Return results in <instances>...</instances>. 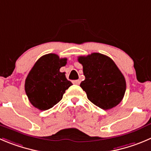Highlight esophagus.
Returning <instances> with one entry per match:
<instances>
[{
    "label": "esophagus",
    "instance_id": "1",
    "mask_svg": "<svg viewBox=\"0 0 151 151\" xmlns=\"http://www.w3.org/2000/svg\"><path fill=\"white\" fill-rule=\"evenodd\" d=\"M73 83L75 84V85H79V84L80 83V80H74V81H73Z\"/></svg>",
    "mask_w": 151,
    "mask_h": 151
}]
</instances>
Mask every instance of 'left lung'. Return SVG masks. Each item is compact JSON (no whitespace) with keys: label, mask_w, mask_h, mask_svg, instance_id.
Returning a JSON list of instances; mask_svg holds the SVG:
<instances>
[{"label":"left lung","mask_w":151,"mask_h":151,"mask_svg":"<svg viewBox=\"0 0 151 151\" xmlns=\"http://www.w3.org/2000/svg\"><path fill=\"white\" fill-rule=\"evenodd\" d=\"M85 80L80 87L91 103L103 109H110L123 99L126 80L113 60L99 53L80 56Z\"/></svg>","instance_id":"8db88e82"}]
</instances>
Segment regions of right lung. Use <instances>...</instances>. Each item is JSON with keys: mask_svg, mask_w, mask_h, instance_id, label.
Instances as JSON below:
<instances>
[{"mask_svg": "<svg viewBox=\"0 0 151 151\" xmlns=\"http://www.w3.org/2000/svg\"><path fill=\"white\" fill-rule=\"evenodd\" d=\"M67 59L55 53L44 55L35 63L25 80V92L31 104L40 110L52 108L63 98L65 90L72 85L60 68Z\"/></svg>", "mask_w": 151, "mask_h": 151, "instance_id": "obj_1", "label": "right lung"}]
</instances>
